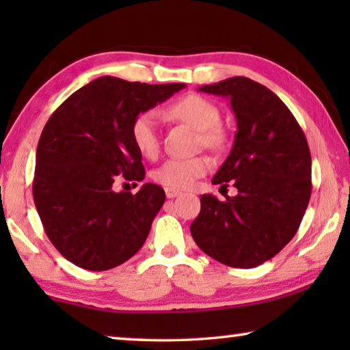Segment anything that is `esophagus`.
<instances>
[{
    "label": "esophagus",
    "mask_w": 350,
    "mask_h": 350,
    "mask_svg": "<svg viewBox=\"0 0 350 350\" xmlns=\"http://www.w3.org/2000/svg\"><path fill=\"white\" fill-rule=\"evenodd\" d=\"M165 194H167L168 199H173V198H177L180 194L179 189H174V188H165Z\"/></svg>",
    "instance_id": "1"
}]
</instances>
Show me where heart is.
I'll list each match as a JSON object with an SVG mask.
<instances>
[{"mask_svg": "<svg viewBox=\"0 0 350 350\" xmlns=\"http://www.w3.org/2000/svg\"><path fill=\"white\" fill-rule=\"evenodd\" d=\"M168 114L177 120L188 123L198 129L200 142L208 148L222 146L225 134L219 126L221 112L217 106L205 97L189 94L177 100L168 108ZM131 139L134 146L144 157L152 159L161 150V137H159V118L152 111H145L134 118L131 125ZM211 167L210 159L204 156L189 159H168L161 167L154 171V179L159 183L174 188H191L198 179L208 173Z\"/></svg>", "mask_w": 350, "mask_h": 350, "instance_id": "1", "label": "heart"}]
</instances>
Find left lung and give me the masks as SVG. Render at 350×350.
I'll list each match as a JSON object with an SVG mask.
<instances>
[{
	"mask_svg": "<svg viewBox=\"0 0 350 350\" xmlns=\"http://www.w3.org/2000/svg\"><path fill=\"white\" fill-rule=\"evenodd\" d=\"M199 91L230 98L238 131L211 182H233L238 194L224 202L202 194L189 232L219 262L258 267L292 241L303 221L312 193L309 145L282 100L258 81L232 77Z\"/></svg>",
	"mask_w": 350,
	"mask_h": 350,
	"instance_id": "left-lung-1",
	"label": "left lung"
}]
</instances>
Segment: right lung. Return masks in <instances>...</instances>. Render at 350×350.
<instances>
[{
	"label": "right lung",
	"instance_id": "add662e5",
	"mask_svg": "<svg viewBox=\"0 0 350 350\" xmlns=\"http://www.w3.org/2000/svg\"><path fill=\"white\" fill-rule=\"evenodd\" d=\"M182 88L98 77L47 120L37 146L33 200L47 238L77 267L109 270L144 245L165 191L145 183L133 194L117 191L116 183L145 177L131 139L134 118Z\"/></svg>",
	"mask_w": 350,
	"mask_h": 350
}]
</instances>
